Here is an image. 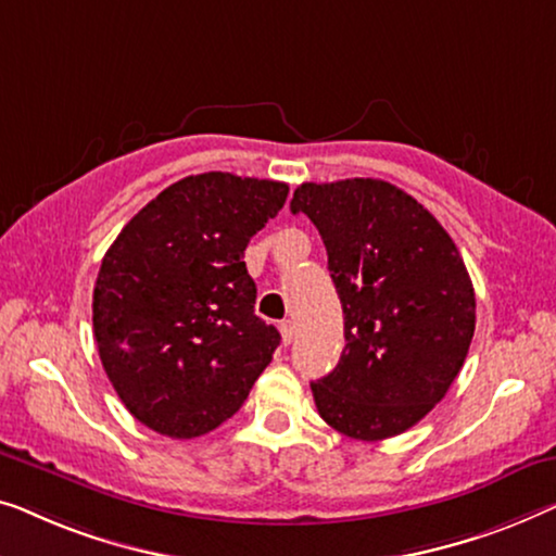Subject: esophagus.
I'll return each instance as SVG.
<instances>
[{
  "mask_svg": "<svg viewBox=\"0 0 556 556\" xmlns=\"http://www.w3.org/2000/svg\"><path fill=\"white\" fill-rule=\"evenodd\" d=\"M279 332H281V342L289 345V342L294 340V323H292V319H285V323L279 325Z\"/></svg>",
  "mask_w": 556,
  "mask_h": 556,
  "instance_id": "34e87169",
  "label": "esophagus"
}]
</instances>
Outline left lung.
I'll return each instance as SVG.
<instances>
[{"label": "left lung", "instance_id": "1", "mask_svg": "<svg viewBox=\"0 0 556 556\" xmlns=\"http://www.w3.org/2000/svg\"><path fill=\"white\" fill-rule=\"evenodd\" d=\"M327 249L345 350L312 382L325 424L357 441L408 431L448 393L476 327L466 264L431 211L380 178L302 184L289 203Z\"/></svg>", "mask_w": 556, "mask_h": 556}]
</instances>
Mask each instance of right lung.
I'll list each match as a JSON object with an SVG mask.
<instances>
[{"instance_id":"right-lung-1","label":"right lung","mask_w":556,"mask_h":556,"mask_svg":"<svg viewBox=\"0 0 556 556\" xmlns=\"http://www.w3.org/2000/svg\"><path fill=\"white\" fill-rule=\"evenodd\" d=\"M287 193L267 178L186 176L105 252L92 292L98 353L125 408L151 431H214L271 363L281 338L254 315L244 249Z\"/></svg>"}]
</instances>
